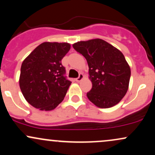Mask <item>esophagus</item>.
<instances>
[{
  "label": "esophagus",
  "instance_id": "1",
  "mask_svg": "<svg viewBox=\"0 0 155 155\" xmlns=\"http://www.w3.org/2000/svg\"><path fill=\"white\" fill-rule=\"evenodd\" d=\"M83 78H84V75H83V74H79V77L76 78L75 80H76V81H77V82H79V81H81V80Z\"/></svg>",
  "mask_w": 155,
  "mask_h": 155
}]
</instances>
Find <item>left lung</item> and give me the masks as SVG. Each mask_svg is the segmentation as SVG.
<instances>
[{
  "label": "left lung",
  "mask_w": 155,
  "mask_h": 155,
  "mask_svg": "<svg viewBox=\"0 0 155 155\" xmlns=\"http://www.w3.org/2000/svg\"><path fill=\"white\" fill-rule=\"evenodd\" d=\"M82 54L89 66L92 87L88 99L99 108H110L118 104L127 91L130 68L120 50L102 39H92L73 44Z\"/></svg>",
  "instance_id": "obj_1"
}]
</instances>
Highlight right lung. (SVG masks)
Here are the masks:
<instances>
[{
	"label": "right lung",
	"mask_w": 155,
	"mask_h": 155,
	"mask_svg": "<svg viewBox=\"0 0 155 155\" xmlns=\"http://www.w3.org/2000/svg\"><path fill=\"white\" fill-rule=\"evenodd\" d=\"M70 48L68 43L44 42L23 61L19 87L33 107L50 111L63 101L71 81L67 79L61 61Z\"/></svg>",
	"instance_id": "add662e5"
}]
</instances>
